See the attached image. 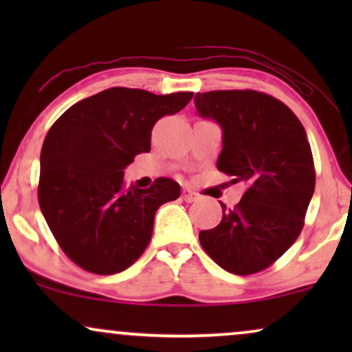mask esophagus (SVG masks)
I'll list each match as a JSON object with an SVG mask.
<instances>
[{
	"instance_id": "obj_1",
	"label": "esophagus",
	"mask_w": 352,
	"mask_h": 352,
	"mask_svg": "<svg viewBox=\"0 0 352 352\" xmlns=\"http://www.w3.org/2000/svg\"><path fill=\"white\" fill-rule=\"evenodd\" d=\"M182 199L190 204V201H195L197 199H199V194H195L194 190L187 189V187H186V189H182Z\"/></svg>"
}]
</instances>
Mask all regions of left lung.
I'll use <instances>...</instances> for the list:
<instances>
[{
	"mask_svg": "<svg viewBox=\"0 0 352 352\" xmlns=\"http://www.w3.org/2000/svg\"><path fill=\"white\" fill-rule=\"evenodd\" d=\"M200 117L223 129L216 166L245 182L234 208L223 206L216 228L200 243L230 274L250 276L277 261L295 243L316 187V170L305 126L285 104L253 89L195 94Z\"/></svg>",
	"mask_w": 352,
	"mask_h": 352,
	"instance_id": "8db88e82",
	"label": "left lung"
}]
</instances>
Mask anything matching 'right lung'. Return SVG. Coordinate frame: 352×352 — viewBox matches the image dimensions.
I'll return each mask as SVG.
<instances>
[{"label": "right lung", "instance_id": "right-lung-1", "mask_svg": "<svg viewBox=\"0 0 352 352\" xmlns=\"http://www.w3.org/2000/svg\"><path fill=\"white\" fill-rule=\"evenodd\" d=\"M192 96L118 86L74 104L47 131L38 201L76 266L99 276L117 274L147 248L157 210L176 200L181 186L158 177L148 189H126L123 170L151 151L153 124L184 109Z\"/></svg>", "mask_w": 352, "mask_h": 352}]
</instances>
